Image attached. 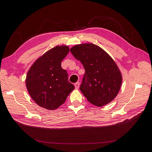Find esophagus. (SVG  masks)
Segmentation results:
<instances>
[{
    "label": "esophagus",
    "instance_id": "34e87169",
    "mask_svg": "<svg viewBox=\"0 0 152 152\" xmlns=\"http://www.w3.org/2000/svg\"><path fill=\"white\" fill-rule=\"evenodd\" d=\"M79 86H80V83H79V82H76V83L75 84V89H79Z\"/></svg>",
    "mask_w": 152,
    "mask_h": 152
}]
</instances>
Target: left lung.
<instances>
[{
    "instance_id": "8db88e82",
    "label": "left lung",
    "mask_w": 152,
    "mask_h": 152,
    "mask_svg": "<svg viewBox=\"0 0 152 152\" xmlns=\"http://www.w3.org/2000/svg\"><path fill=\"white\" fill-rule=\"evenodd\" d=\"M70 52L85 69L80 90L88 102L98 107L111 102L118 93L122 81L115 62L93 44L75 45Z\"/></svg>"
}]
</instances>
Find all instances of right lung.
Returning a JSON list of instances; mask_svg holds the SVG:
<instances>
[{
	"instance_id": "add662e5",
	"label": "right lung",
	"mask_w": 152,
	"mask_h": 152,
	"mask_svg": "<svg viewBox=\"0 0 152 152\" xmlns=\"http://www.w3.org/2000/svg\"><path fill=\"white\" fill-rule=\"evenodd\" d=\"M68 53L66 45L50 49L37 59L27 73V90L40 107L51 110L58 108L75 89L68 80L66 70L61 66Z\"/></svg>"
}]
</instances>
